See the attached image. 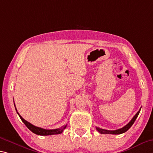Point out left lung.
Listing matches in <instances>:
<instances>
[{"mask_svg":"<svg viewBox=\"0 0 153 153\" xmlns=\"http://www.w3.org/2000/svg\"><path fill=\"white\" fill-rule=\"evenodd\" d=\"M142 108H140V110L137 111L136 113V114H135L134 116H133V118H132L130 122L128 123L127 125H126L125 127H123V128H121V129H117V130H114V131H110V130H106V129H100V128L99 127H96L97 130L100 133H102V134H114V135H117V134H121V133H123L127 131L128 129H129V128L131 127L133 125V123H134L135 120H136L137 117L139 115V113L140 111V110H141Z\"/></svg>","mask_w":153,"mask_h":153,"instance_id":"obj_1","label":"left lung"}]
</instances>
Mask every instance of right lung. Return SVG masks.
Returning <instances> with one entry per match:
<instances>
[{"label": "right lung", "mask_w": 153, "mask_h": 153, "mask_svg": "<svg viewBox=\"0 0 153 153\" xmlns=\"http://www.w3.org/2000/svg\"><path fill=\"white\" fill-rule=\"evenodd\" d=\"M14 105H15V104H14ZM15 108H16V110L17 111L16 105H15ZM17 113H18V114L19 115V116H20V118H21L22 121L24 124H25V125L26 126V127H27L28 129L29 130H30L33 133H35V134H37V135H50L60 134V133H61L62 131H63V130L67 127V125H66L65 126H62V127L59 128V129H43V128L36 127V126L32 125L31 123H28V121L24 120V118L22 117V116L20 114H19V113L18 112V111H17Z\"/></svg>", "instance_id": "1"}]
</instances>
